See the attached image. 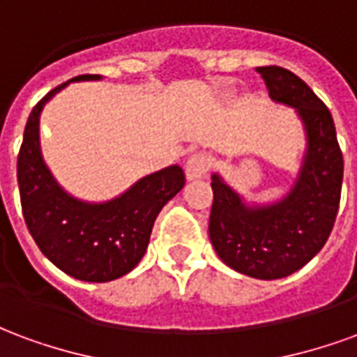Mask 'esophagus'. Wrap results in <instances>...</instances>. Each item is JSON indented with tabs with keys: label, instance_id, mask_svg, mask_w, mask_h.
I'll return each instance as SVG.
<instances>
[{
	"label": "esophagus",
	"instance_id": "esophagus-1",
	"mask_svg": "<svg viewBox=\"0 0 357 357\" xmlns=\"http://www.w3.org/2000/svg\"><path fill=\"white\" fill-rule=\"evenodd\" d=\"M212 160L206 153H195L189 156V160L185 162V176L187 179H199L204 178L208 174Z\"/></svg>",
	"mask_w": 357,
	"mask_h": 357
}]
</instances>
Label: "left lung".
<instances>
[{"mask_svg":"<svg viewBox=\"0 0 357 357\" xmlns=\"http://www.w3.org/2000/svg\"><path fill=\"white\" fill-rule=\"evenodd\" d=\"M271 101L291 107L306 133L298 176L269 204L245 197L212 174L208 233L222 262L255 279H281L304 268L327 243L342 187V153L329 109L304 80L281 66H260Z\"/></svg>","mask_w":357,"mask_h":357,"instance_id":"obj_1","label":"left lung"}]
</instances>
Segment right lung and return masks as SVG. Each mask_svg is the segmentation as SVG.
Instances as JSON below:
<instances>
[{"label":"right lung","instance_id":"obj_1","mask_svg":"<svg viewBox=\"0 0 357 357\" xmlns=\"http://www.w3.org/2000/svg\"><path fill=\"white\" fill-rule=\"evenodd\" d=\"M89 80H101V76H76L32 109L19 153L17 179L24 222L43 256L74 279L107 283L130 273L141 262L158 212L183 189L185 174L181 166L172 164L102 202L82 201L66 193L43 160L40 118L43 107L70 82Z\"/></svg>","mask_w":357,"mask_h":357}]
</instances>
